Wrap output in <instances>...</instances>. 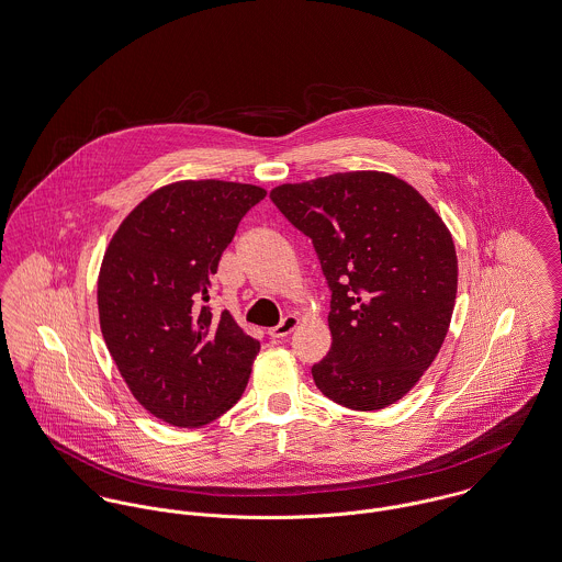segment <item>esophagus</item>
<instances>
[{
	"mask_svg": "<svg viewBox=\"0 0 562 562\" xmlns=\"http://www.w3.org/2000/svg\"><path fill=\"white\" fill-rule=\"evenodd\" d=\"M297 325H300V318L293 316V314H289V316H284V318L280 321V325H276V327L269 329V336H271L273 340H282V338H286Z\"/></svg>",
	"mask_w": 562,
	"mask_h": 562,
	"instance_id": "1",
	"label": "esophagus"
}]
</instances>
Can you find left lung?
<instances>
[{"mask_svg":"<svg viewBox=\"0 0 562 562\" xmlns=\"http://www.w3.org/2000/svg\"><path fill=\"white\" fill-rule=\"evenodd\" d=\"M269 199L312 239L331 291V348L316 387L352 411L397 402L432 366L458 293L451 233L406 181L352 171L284 183Z\"/></svg>","mask_w":562,"mask_h":562,"instance_id":"obj_1","label":"left lung"}]
</instances>
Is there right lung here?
Returning a JSON list of instances; mask_svg holds the SVG:
<instances>
[{"label": "right lung", "instance_id": "right-lung-1", "mask_svg": "<svg viewBox=\"0 0 562 562\" xmlns=\"http://www.w3.org/2000/svg\"><path fill=\"white\" fill-rule=\"evenodd\" d=\"M265 190L233 181H177L138 203L113 235L98 276L106 348L154 417L199 428L241 397L260 345L210 289L235 231Z\"/></svg>", "mask_w": 562, "mask_h": 562}]
</instances>
